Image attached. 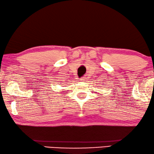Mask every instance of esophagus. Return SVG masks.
I'll list each match as a JSON object with an SVG mask.
<instances>
[{
  "mask_svg": "<svg viewBox=\"0 0 154 154\" xmlns=\"http://www.w3.org/2000/svg\"><path fill=\"white\" fill-rule=\"evenodd\" d=\"M79 80H80V82H86V79H84V78H82V79Z\"/></svg>",
  "mask_w": 154,
  "mask_h": 154,
  "instance_id": "obj_1",
  "label": "esophagus"
}]
</instances>
